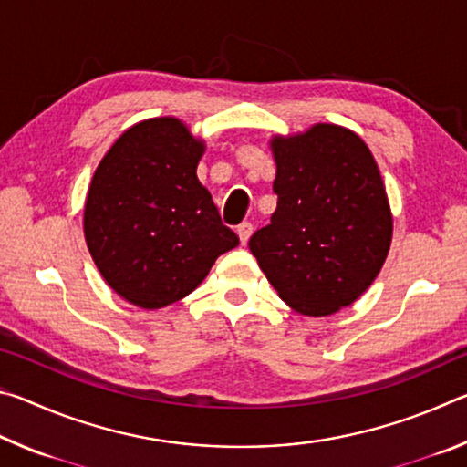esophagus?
<instances>
[{
  "mask_svg": "<svg viewBox=\"0 0 467 467\" xmlns=\"http://www.w3.org/2000/svg\"><path fill=\"white\" fill-rule=\"evenodd\" d=\"M236 234H239V239L243 244H247L249 236L253 234V224L251 223H241L239 226H236Z\"/></svg>",
  "mask_w": 467,
  "mask_h": 467,
  "instance_id": "esophagus-1",
  "label": "esophagus"
}]
</instances>
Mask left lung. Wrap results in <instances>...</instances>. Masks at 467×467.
<instances>
[{"instance_id":"obj_1","label":"left lung","mask_w":467,"mask_h":467,"mask_svg":"<svg viewBox=\"0 0 467 467\" xmlns=\"http://www.w3.org/2000/svg\"><path fill=\"white\" fill-rule=\"evenodd\" d=\"M272 148L278 208L249 249L284 303L323 317L381 272L393 231L381 172L365 141L337 125L275 138Z\"/></svg>"}]
</instances>
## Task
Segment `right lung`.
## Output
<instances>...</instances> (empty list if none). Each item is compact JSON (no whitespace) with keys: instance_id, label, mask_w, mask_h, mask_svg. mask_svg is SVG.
<instances>
[{"instance_id":"1","label":"right lung","mask_w":467,"mask_h":467,"mask_svg":"<svg viewBox=\"0 0 467 467\" xmlns=\"http://www.w3.org/2000/svg\"><path fill=\"white\" fill-rule=\"evenodd\" d=\"M203 146L183 123L133 125L102 158L86 197L84 234L102 278L141 309L177 303L239 244L197 181Z\"/></svg>"}]
</instances>
